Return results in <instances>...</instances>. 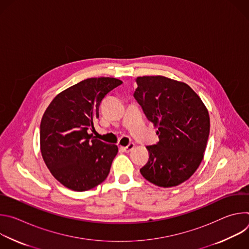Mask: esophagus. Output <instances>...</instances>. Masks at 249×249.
<instances>
[{
    "label": "esophagus",
    "mask_w": 249,
    "mask_h": 249,
    "mask_svg": "<svg viewBox=\"0 0 249 249\" xmlns=\"http://www.w3.org/2000/svg\"><path fill=\"white\" fill-rule=\"evenodd\" d=\"M134 147H135V144L134 143H130L128 146H126V147H121V150L122 151H124L125 153H129L130 151H132L133 149H134Z\"/></svg>",
    "instance_id": "1"
}]
</instances>
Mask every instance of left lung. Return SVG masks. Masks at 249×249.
<instances>
[{
	"label": "left lung",
	"instance_id": "8db88e82",
	"mask_svg": "<svg viewBox=\"0 0 249 249\" xmlns=\"http://www.w3.org/2000/svg\"><path fill=\"white\" fill-rule=\"evenodd\" d=\"M134 97L158 127L160 141L148 146L141 174L160 187L186 181L200 165L210 133V117L197 93L186 84L161 76L138 77Z\"/></svg>",
	"mask_w": 249,
	"mask_h": 249
}]
</instances>
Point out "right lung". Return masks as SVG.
<instances>
[{
  "label": "right lung",
  "mask_w": 249,
  "mask_h": 249,
  "mask_svg": "<svg viewBox=\"0 0 249 249\" xmlns=\"http://www.w3.org/2000/svg\"><path fill=\"white\" fill-rule=\"evenodd\" d=\"M121 84L114 78L84 80L60 92L45 110L40 124L42 158L65 187L87 191L107 177L118 148L89 133L94 130L102 99Z\"/></svg>",
  "instance_id": "1"
}]
</instances>
